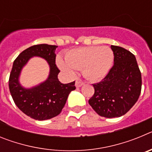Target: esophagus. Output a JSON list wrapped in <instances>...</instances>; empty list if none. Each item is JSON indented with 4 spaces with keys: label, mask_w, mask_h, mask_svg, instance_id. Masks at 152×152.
<instances>
[{
    "label": "esophagus",
    "mask_w": 152,
    "mask_h": 152,
    "mask_svg": "<svg viewBox=\"0 0 152 152\" xmlns=\"http://www.w3.org/2000/svg\"><path fill=\"white\" fill-rule=\"evenodd\" d=\"M84 83L83 82L82 80H76V82H75V86L77 87V88H80V87H81L82 85H84Z\"/></svg>",
    "instance_id": "esophagus-1"
}]
</instances>
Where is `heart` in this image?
<instances>
[{"mask_svg":"<svg viewBox=\"0 0 152 152\" xmlns=\"http://www.w3.org/2000/svg\"><path fill=\"white\" fill-rule=\"evenodd\" d=\"M113 52L108 46L80 47L68 51L64 59L58 58V64L63 72L74 75L75 70L83 69L86 77L97 80L105 77L113 62Z\"/></svg>","mask_w":152,"mask_h":152,"instance_id":"heart-1","label":"heart"}]
</instances>
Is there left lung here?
Segmentation results:
<instances>
[{
    "instance_id": "left-lung-1",
    "label": "left lung",
    "mask_w": 152,
    "mask_h": 152,
    "mask_svg": "<svg viewBox=\"0 0 152 152\" xmlns=\"http://www.w3.org/2000/svg\"><path fill=\"white\" fill-rule=\"evenodd\" d=\"M114 63L106 77L94 84L88 103L100 116L119 117L135 105L142 90V75L136 58L123 47L111 45Z\"/></svg>"
}]
</instances>
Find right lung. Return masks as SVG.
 Listing matches in <instances>:
<instances>
[{
    "label": "right lung",
    "instance_id": "obj_1",
    "mask_svg": "<svg viewBox=\"0 0 152 152\" xmlns=\"http://www.w3.org/2000/svg\"><path fill=\"white\" fill-rule=\"evenodd\" d=\"M57 45L39 44L29 47L17 56L9 78V89L13 101L23 113L36 120H45L58 116L62 110L70 92L75 90V81L61 84L58 75L60 70L56 64ZM33 56L45 58L50 64V73L45 83L30 89L23 88L18 78L23 66Z\"/></svg>",
    "mask_w": 152,
    "mask_h": 152
}]
</instances>
